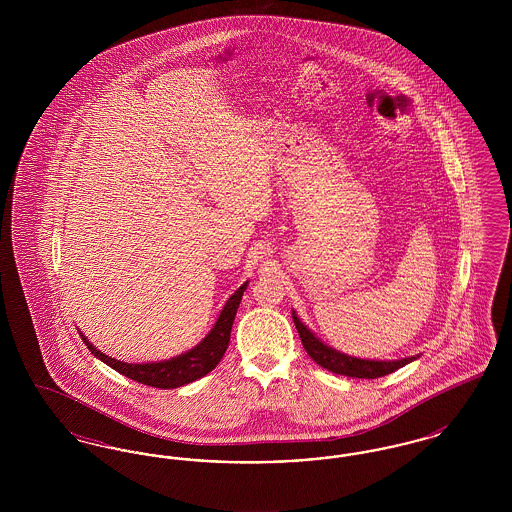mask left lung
Wrapping results in <instances>:
<instances>
[{
	"label": "left lung",
	"instance_id": "left-lung-1",
	"mask_svg": "<svg viewBox=\"0 0 512 512\" xmlns=\"http://www.w3.org/2000/svg\"><path fill=\"white\" fill-rule=\"evenodd\" d=\"M293 324L299 332L301 343L305 347V351L309 353V357L317 363V365L336 372V374H343L349 378H380L395 372L401 366L409 365L414 359L418 357H405L399 361H368V359H357L351 355L340 353L336 349H332L330 345H326L324 341L318 340L317 336L297 318L295 311H293Z\"/></svg>",
	"mask_w": 512,
	"mask_h": 512
}]
</instances>
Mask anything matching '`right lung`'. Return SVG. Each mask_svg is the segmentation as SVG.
I'll list each match as a JSON object with an SVG mask.
<instances>
[{"label":"right lung","mask_w":512,"mask_h":512,"mask_svg":"<svg viewBox=\"0 0 512 512\" xmlns=\"http://www.w3.org/2000/svg\"><path fill=\"white\" fill-rule=\"evenodd\" d=\"M245 288H247V282L230 295V299L226 301V305L220 311L215 326L203 340L195 345L194 349H190L178 357H172L169 361L142 363V365L122 363V361H117V359L101 353L84 334H80V338L88 345V349L98 357L99 361L115 368L117 372H121L122 376L130 378L134 382L151 386V388H161V390L180 388L184 384H190L197 378L209 374L215 366L219 365L220 359L230 343L232 324H234L236 311L240 307Z\"/></svg>","instance_id":"1"}]
</instances>
